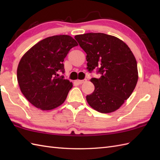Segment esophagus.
<instances>
[{
	"label": "esophagus",
	"instance_id": "34e87169",
	"mask_svg": "<svg viewBox=\"0 0 160 160\" xmlns=\"http://www.w3.org/2000/svg\"><path fill=\"white\" fill-rule=\"evenodd\" d=\"M87 79H84V80H77V82H78V84H82V83H84V82H87Z\"/></svg>",
	"mask_w": 160,
	"mask_h": 160
}]
</instances>
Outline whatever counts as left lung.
Returning <instances> with one entry per match:
<instances>
[{
    "mask_svg": "<svg viewBox=\"0 0 160 160\" xmlns=\"http://www.w3.org/2000/svg\"><path fill=\"white\" fill-rule=\"evenodd\" d=\"M75 39L87 53L88 71L96 69L101 75L91 79L95 89L86 97L88 104L100 113L118 109L138 80L137 62L131 49L122 40L103 33L77 35Z\"/></svg>",
    "mask_w": 160,
    "mask_h": 160,
    "instance_id": "left-lung-1",
    "label": "left lung"
}]
</instances>
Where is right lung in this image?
I'll return each instance as SVG.
<instances>
[{
	"instance_id": "right-lung-1",
	"label": "right lung",
	"mask_w": 160,
	"mask_h": 160,
	"mask_svg": "<svg viewBox=\"0 0 160 160\" xmlns=\"http://www.w3.org/2000/svg\"><path fill=\"white\" fill-rule=\"evenodd\" d=\"M78 45L72 37L59 35L42 40L26 52L18 64L17 80L20 91L30 103L42 110H52L66 100L73 84L64 73L63 61Z\"/></svg>"
}]
</instances>
